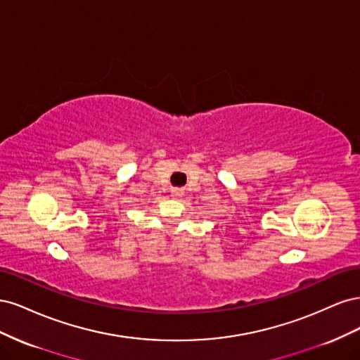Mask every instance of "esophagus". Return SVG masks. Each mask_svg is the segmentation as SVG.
<instances>
[{"mask_svg":"<svg viewBox=\"0 0 360 360\" xmlns=\"http://www.w3.org/2000/svg\"><path fill=\"white\" fill-rule=\"evenodd\" d=\"M171 195L174 198H179V197H181L183 192H181V189H171Z\"/></svg>","mask_w":360,"mask_h":360,"instance_id":"esophagus-1","label":"esophagus"}]
</instances>
